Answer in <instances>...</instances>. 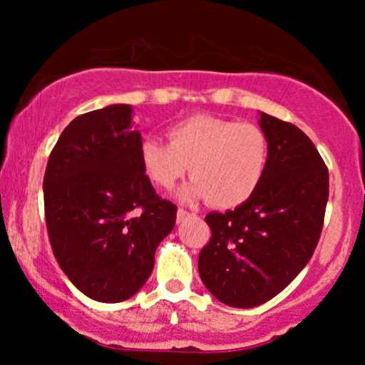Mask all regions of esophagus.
I'll use <instances>...</instances> for the list:
<instances>
[{
  "mask_svg": "<svg viewBox=\"0 0 365 365\" xmlns=\"http://www.w3.org/2000/svg\"><path fill=\"white\" fill-rule=\"evenodd\" d=\"M188 216V211H185V209H178V212H177V220L178 221H182L183 217H187Z\"/></svg>",
  "mask_w": 365,
  "mask_h": 365,
  "instance_id": "34e87169",
  "label": "esophagus"
}]
</instances>
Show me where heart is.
I'll return each mask as SVG.
<instances>
[{
	"instance_id": "heart-1",
	"label": "heart",
	"mask_w": 365,
	"mask_h": 365,
	"mask_svg": "<svg viewBox=\"0 0 365 365\" xmlns=\"http://www.w3.org/2000/svg\"><path fill=\"white\" fill-rule=\"evenodd\" d=\"M168 142L148 137L140 142L139 159L154 185L170 190L185 177L187 200L209 199L221 209L249 200L261 185L269 165V140L255 123L217 116H192L168 130Z\"/></svg>"
}]
</instances>
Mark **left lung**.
I'll return each mask as SVG.
<instances>
[{
    "label": "left lung",
    "mask_w": 365,
    "mask_h": 365,
    "mask_svg": "<svg viewBox=\"0 0 365 365\" xmlns=\"http://www.w3.org/2000/svg\"><path fill=\"white\" fill-rule=\"evenodd\" d=\"M269 165L255 194L233 211L209 212L212 235L199 254L202 283L220 302H267L304 269L319 242L329 177L312 140L295 125L261 113Z\"/></svg>",
    "instance_id": "1"
}]
</instances>
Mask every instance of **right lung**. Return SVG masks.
Wrapping results in <instances>:
<instances>
[{"mask_svg":"<svg viewBox=\"0 0 365 365\" xmlns=\"http://www.w3.org/2000/svg\"><path fill=\"white\" fill-rule=\"evenodd\" d=\"M132 106L111 104L77 116L46 166L44 212L63 273L92 300L123 302L153 273L159 242L177 206L156 194L139 159Z\"/></svg>","mask_w":365,"mask_h":365,"instance_id":"add662e5","label":"right lung"}]
</instances>
